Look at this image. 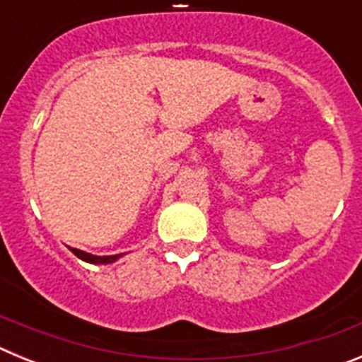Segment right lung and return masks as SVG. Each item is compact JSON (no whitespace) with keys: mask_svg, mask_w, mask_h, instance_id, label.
Segmentation results:
<instances>
[{"mask_svg":"<svg viewBox=\"0 0 362 362\" xmlns=\"http://www.w3.org/2000/svg\"><path fill=\"white\" fill-rule=\"evenodd\" d=\"M70 248V246H69ZM74 255H78L81 261L85 263H92V264H108V263H114L117 261L119 257H123V254H116V255H92V254H86V252L78 250V248H70Z\"/></svg>","mask_w":362,"mask_h":362,"instance_id":"right-lung-1","label":"right lung"}]
</instances>
